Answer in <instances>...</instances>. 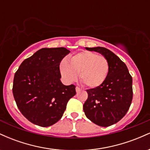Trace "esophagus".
Returning a JSON list of instances; mask_svg holds the SVG:
<instances>
[{
	"instance_id": "1",
	"label": "esophagus",
	"mask_w": 150,
	"mask_h": 150,
	"mask_svg": "<svg viewBox=\"0 0 150 150\" xmlns=\"http://www.w3.org/2000/svg\"><path fill=\"white\" fill-rule=\"evenodd\" d=\"M75 90H76V92H80V91H81V89L80 88V87H75Z\"/></svg>"
}]
</instances>
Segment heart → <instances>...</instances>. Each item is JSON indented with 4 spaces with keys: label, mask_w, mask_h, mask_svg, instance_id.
Here are the masks:
<instances>
[{
    "label": "heart",
    "mask_w": 150,
    "mask_h": 150,
    "mask_svg": "<svg viewBox=\"0 0 150 150\" xmlns=\"http://www.w3.org/2000/svg\"><path fill=\"white\" fill-rule=\"evenodd\" d=\"M109 64L106 58L91 51H82L70 58V62L62 60L60 71L68 82L79 79L84 85L91 88L100 86L107 77Z\"/></svg>",
    "instance_id": "1"
}]
</instances>
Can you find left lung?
<instances>
[{"instance_id": "left-lung-1", "label": "left lung", "mask_w": 150, "mask_h": 150, "mask_svg": "<svg viewBox=\"0 0 150 150\" xmlns=\"http://www.w3.org/2000/svg\"><path fill=\"white\" fill-rule=\"evenodd\" d=\"M101 53L107 59L109 70L100 86L87 89L83 105L87 118L101 127L115 124L126 114L132 99V79L126 65L112 51L104 47H85Z\"/></svg>"}]
</instances>
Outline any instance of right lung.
<instances>
[{"label":"right lung","instance_id":"right-lung-1","mask_svg":"<svg viewBox=\"0 0 150 150\" xmlns=\"http://www.w3.org/2000/svg\"><path fill=\"white\" fill-rule=\"evenodd\" d=\"M70 51L64 47L43 48L21 63L15 74L13 93L24 116L34 124L49 127L63 116L75 86L61 81L59 65Z\"/></svg>","mask_w":150,"mask_h":150}]
</instances>
